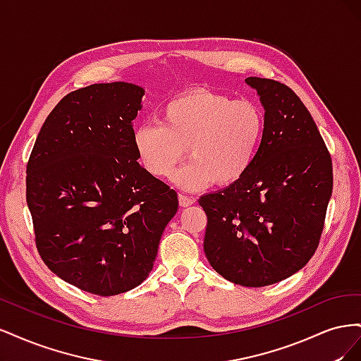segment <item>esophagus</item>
<instances>
[{"mask_svg":"<svg viewBox=\"0 0 361 361\" xmlns=\"http://www.w3.org/2000/svg\"><path fill=\"white\" fill-rule=\"evenodd\" d=\"M194 203V199L191 197V195H187V194H179V204L182 207H187V206H191Z\"/></svg>","mask_w":361,"mask_h":361,"instance_id":"obj_1","label":"esophagus"}]
</instances>
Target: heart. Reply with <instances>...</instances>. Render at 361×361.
<instances>
[{"instance_id": "obj_1", "label": "heart", "mask_w": 361, "mask_h": 361, "mask_svg": "<svg viewBox=\"0 0 361 361\" xmlns=\"http://www.w3.org/2000/svg\"><path fill=\"white\" fill-rule=\"evenodd\" d=\"M264 134L265 114L256 102L200 87L164 104L159 125L137 126L133 149L147 174L167 178L187 147L191 159L174 173L173 182L200 191L214 182L228 187L241 180L253 166Z\"/></svg>"}]
</instances>
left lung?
Segmentation results:
<instances>
[{"mask_svg":"<svg viewBox=\"0 0 361 361\" xmlns=\"http://www.w3.org/2000/svg\"><path fill=\"white\" fill-rule=\"evenodd\" d=\"M265 110L253 166L233 185L204 194V255L226 280L274 285L300 271L319 245L333 166L313 117L288 85L248 76Z\"/></svg>","mask_w":361,"mask_h":361,"instance_id":"left-lung-1","label":"left lung"}]
</instances>
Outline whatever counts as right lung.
<instances>
[{
  "instance_id": "right-lung-1",
  "label": "right lung",
  "mask_w": 361,
  "mask_h": 361,
  "mask_svg": "<svg viewBox=\"0 0 361 361\" xmlns=\"http://www.w3.org/2000/svg\"><path fill=\"white\" fill-rule=\"evenodd\" d=\"M145 90L92 84L49 113L27 164L37 251L61 280L101 297L128 292L154 268L178 194L133 149Z\"/></svg>"
}]
</instances>
